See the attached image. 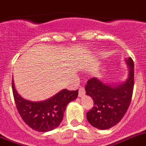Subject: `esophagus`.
<instances>
[{
	"mask_svg": "<svg viewBox=\"0 0 146 146\" xmlns=\"http://www.w3.org/2000/svg\"><path fill=\"white\" fill-rule=\"evenodd\" d=\"M86 94V91H85V88L83 86H80L79 89V94H78V96H79L80 98H82L83 96L85 95Z\"/></svg>",
	"mask_w": 146,
	"mask_h": 146,
	"instance_id": "34e87169",
	"label": "esophagus"
}]
</instances>
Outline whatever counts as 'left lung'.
I'll return each mask as SVG.
<instances>
[{"instance_id":"obj_1","label":"left lung","mask_w":146,"mask_h":146,"mask_svg":"<svg viewBox=\"0 0 146 146\" xmlns=\"http://www.w3.org/2000/svg\"><path fill=\"white\" fill-rule=\"evenodd\" d=\"M129 75L124 83L116 86L104 83L97 78L87 81V95L94 101V106L87 112L86 117L92 126L105 130L117 125L130 106L134 84V66L131 58L125 59Z\"/></svg>"}]
</instances>
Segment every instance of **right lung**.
Here are the masks:
<instances>
[{
    "instance_id": "obj_1",
    "label": "right lung",
    "mask_w": 146,
    "mask_h": 146,
    "mask_svg": "<svg viewBox=\"0 0 146 146\" xmlns=\"http://www.w3.org/2000/svg\"><path fill=\"white\" fill-rule=\"evenodd\" d=\"M12 86L15 103L21 118L31 129L40 132L56 129L63 119L67 105L78 95V89H63L46 100L33 102L23 99L17 93L13 78Z\"/></svg>"
}]
</instances>
